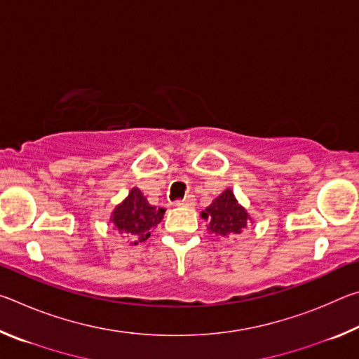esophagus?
<instances>
[{
	"mask_svg": "<svg viewBox=\"0 0 359 359\" xmlns=\"http://www.w3.org/2000/svg\"><path fill=\"white\" fill-rule=\"evenodd\" d=\"M196 204V199L194 196H187L185 199H180V201H175V205H184V208H193V205Z\"/></svg>",
	"mask_w": 359,
	"mask_h": 359,
	"instance_id": "1",
	"label": "esophagus"
}]
</instances>
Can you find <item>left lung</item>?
Segmentation results:
<instances>
[{"mask_svg":"<svg viewBox=\"0 0 359 359\" xmlns=\"http://www.w3.org/2000/svg\"><path fill=\"white\" fill-rule=\"evenodd\" d=\"M201 217L209 220L210 233L223 236V238H229V236L233 238V236L241 234L252 220L229 188L220 196H217L209 208H205Z\"/></svg>","mask_w":359,"mask_h":359,"instance_id":"left-lung-1","label":"left lung"}]
</instances>
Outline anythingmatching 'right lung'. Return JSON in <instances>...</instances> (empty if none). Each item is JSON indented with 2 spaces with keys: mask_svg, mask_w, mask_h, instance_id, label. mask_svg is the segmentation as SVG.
I'll use <instances>...</instances> for the list:
<instances>
[{
  "mask_svg": "<svg viewBox=\"0 0 359 359\" xmlns=\"http://www.w3.org/2000/svg\"><path fill=\"white\" fill-rule=\"evenodd\" d=\"M165 209H156L150 205L147 198L144 196L139 188H133L128 196L114 209L111 222L118 229L121 236H128L130 239L144 242L150 238L151 229L163 220Z\"/></svg>",
  "mask_w": 359,
  "mask_h": 359,
  "instance_id": "1",
  "label": "right lung"
}]
</instances>
